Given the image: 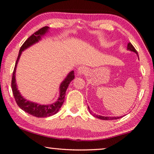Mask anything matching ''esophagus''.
<instances>
[{
    "label": "esophagus",
    "mask_w": 154,
    "mask_h": 154,
    "mask_svg": "<svg viewBox=\"0 0 154 154\" xmlns=\"http://www.w3.org/2000/svg\"><path fill=\"white\" fill-rule=\"evenodd\" d=\"M87 67L83 66V65H82V66H80L79 68H78V74H79V75H82L85 74V73L87 72Z\"/></svg>",
    "instance_id": "34e87169"
}]
</instances>
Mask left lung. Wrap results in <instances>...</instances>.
I'll return each instance as SVG.
<instances>
[{
	"mask_svg": "<svg viewBox=\"0 0 154 154\" xmlns=\"http://www.w3.org/2000/svg\"><path fill=\"white\" fill-rule=\"evenodd\" d=\"M127 49L130 50V51L135 52V53L138 55L137 51V50H136V49L134 48V47L132 46V44H131L130 42L128 43ZM88 108H89V112H90L91 114H92L95 117L98 118V119H102V120H115V119H119V118H122V117H104V116L95 115V114H93V113L91 112V111L90 108H89V106H88Z\"/></svg>",
	"mask_w": 154,
	"mask_h": 154,
	"instance_id": "8db88e82",
	"label": "left lung"
}]
</instances>
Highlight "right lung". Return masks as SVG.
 <instances>
[{
	"instance_id": "add662e5",
	"label": "right lung",
	"mask_w": 154,
	"mask_h": 154,
	"mask_svg": "<svg viewBox=\"0 0 154 154\" xmlns=\"http://www.w3.org/2000/svg\"><path fill=\"white\" fill-rule=\"evenodd\" d=\"M49 29L50 28L48 26H44L42 28V29H40L38 31L35 32V33L32 34L31 36H30L25 41L24 44H22V46L20 49L18 56H17L16 65H15L13 75H12L11 89L12 91H13L15 100H16L17 106L22 110H23L24 111L36 117H50V116L55 115L58 112L64 102L65 93H66L67 87L69 86V83L71 82L72 80H74V72H70L67 74L66 78L63 80V81L60 83L59 87V98H58L56 102L48 105H42L26 100L20 94L19 90L17 89V86L16 80V71L17 63H18V60L20 59V56H21L22 51H24V50H26L28 48L31 46L32 45L39 42L42 39V37L44 36V35H46V32H48Z\"/></svg>"
}]
</instances>
